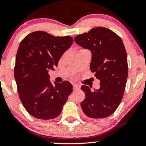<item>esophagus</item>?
I'll return each instance as SVG.
<instances>
[{
  "label": "esophagus",
  "mask_w": 146,
  "mask_h": 146,
  "mask_svg": "<svg viewBox=\"0 0 146 146\" xmlns=\"http://www.w3.org/2000/svg\"><path fill=\"white\" fill-rule=\"evenodd\" d=\"M79 89V86L77 85H73V91H76V90H77V89Z\"/></svg>",
  "instance_id": "1"
}]
</instances>
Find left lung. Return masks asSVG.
<instances>
[{"mask_svg":"<svg viewBox=\"0 0 146 146\" xmlns=\"http://www.w3.org/2000/svg\"><path fill=\"white\" fill-rule=\"evenodd\" d=\"M74 40L91 52L90 69L100 81L97 90L81 87L85 93L81 102L82 110L91 118L109 116L120 104L128 78L127 53L122 39L108 28L98 27L78 35Z\"/></svg>","mask_w":146,"mask_h":146,"instance_id":"left-lung-1","label":"left lung"}]
</instances>
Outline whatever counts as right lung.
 <instances>
[{
	"label": "right lung",
	"mask_w": 146,
	"mask_h": 146,
	"mask_svg": "<svg viewBox=\"0 0 146 146\" xmlns=\"http://www.w3.org/2000/svg\"><path fill=\"white\" fill-rule=\"evenodd\" d=\"M73 42L71 36L55 37L37 31L28 34L20 42L16 53L14 78L24 107L35 118H56L72 93V85L69 81L54 82L53 86L48 71L54 70Z\"/></svg>",
	"instance_id": "obj_1"
}]
</instances>
